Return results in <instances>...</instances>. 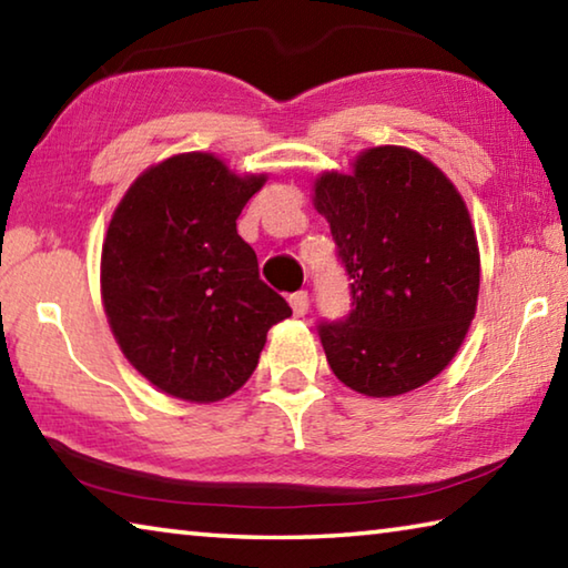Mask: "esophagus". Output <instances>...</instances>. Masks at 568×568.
Returning <instances> with one entry per match:
<instances>
[{
    "label": "esophagus",
    "instance_id": "34e87169",
    "mask_svg": "<svg viewBox=\"0 0 568 568\" xmlns=\"http://www.w3.org/2000/svg\"><path fill=\"white\" fill-rule=\"evenodd\" d=\"M291 307L293 313L297 315V318H303V315L307 313V307H311V295H307L305 291H297L291 295Z\"/></svg>",
    "mask_w": 568,
    "mask_h": 568
}]
</instances>
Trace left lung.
<instances>
[{"label":"left lung","instance_id":"8db88e82","mask_svg":"<svg viewBox=\"0 0 568 568\" xmlns=\"http://www.w3.org/2000/svg\"><path fill=\"white\" fill-rule=\"evenodd\" d=\"M315 207L351 281V311L321 321L331 368L363 396H400L454 358L476 313L478 245L464 200L426 158L373 148L325 172Z\"/></svg>","mask_w":568,"mask_h":568}]
</instances>
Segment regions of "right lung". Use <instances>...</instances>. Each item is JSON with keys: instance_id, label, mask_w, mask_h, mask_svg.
Instances as JSON below:
<instances>
[{"instance_id": "right-lung-1", "label": "right lung", "mask_w": 568, "mask_h": 568, "mask_svg": "<svg viewBox=\"0 0 568 568\" xmlns=\"http://www.w3.org/2000/svg\"><path fill=\"white\" fill-rule=\"evenodd\" d=\"M265 178L207 152L134 180L102 245V301L122 353L150 383L210 403L253 376L265 335L293 315L257 273L235 220Z\"/></svg>"}]
</instances>
